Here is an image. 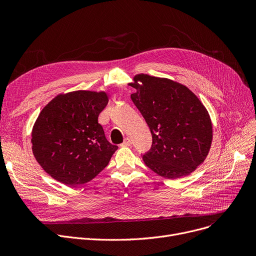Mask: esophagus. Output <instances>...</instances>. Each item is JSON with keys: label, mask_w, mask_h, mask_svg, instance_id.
I'll return each instance as SVG.
<instances>
[{"label": "esophagus", "mask_w": 256, "mask_h": 256, "mask_svg": "<svg viewBox=\"0 0 256 256\" xmlns=\"http://www.w3.org/2000/svg\"><path fill=\"white\" fill-rule=\"evenodd\" d=\"M121 145H122V146H130L132 145V140L130 138H126Z\"/></svg>", "instance_id": "obj_1"}]
</instances>
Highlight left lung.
<instances>
[{
	"label": "left lung",
	"instance_id": "left-lung-1",
	"mask_svg": "<svg viewBox=\"0 0 256 256\" xmlns=\"http://www.w3.org/2000/svg\"><path fill=\"white\" fill-rule=\"evenodd\" d=\"M130 85L136 89L130 98L152 136V148L142 156L145 165L169 180L189 176L204 163L212 145L206 106L189 88L169 78L141 74Z\"/></svg>",
	"mask_w": 256,
	"mask_h": 256
}]
</instances>
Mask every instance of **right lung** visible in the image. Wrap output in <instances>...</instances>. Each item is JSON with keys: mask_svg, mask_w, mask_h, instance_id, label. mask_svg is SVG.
Wrapping results in <instances>:
<instances>
[{"mask_svg": "<svg viewBox=\"0 0 256 256\" xmlns=\"http://www.w3.org/2000/svg\"><path fill=\"white\" fill-rule=\"evenodd\" d=\"M109 98L104 91L59 94L40 112L32 130L33 154L50 176L76 186L96 178L118 147L106 139L98 115Z\"/></svg>", "mask_w": 256, "mask_h": 256, "instance_id": "1", "label": "right lung"}]
</instances>
